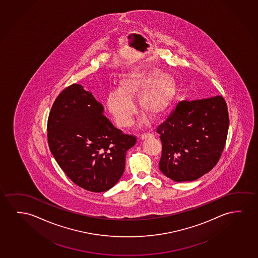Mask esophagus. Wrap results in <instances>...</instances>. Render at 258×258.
<instances>
[{
  "label": "esophagus",
  "mask_w": 258,
  "mask_h": 258,
  "mask_svg": "<svg viewBox=\"0 0 258 258\" xmlns=\"http://www.w3.org/2000/svg\"><path fill=\"white\" fill-rule=\"evenodd\" d=\"M152 134H150V133H144V134H142L141 135V138L143 140V139L149 138V137H152Z\"/></svg>",
  "instance_id": "1"
}]
</instances>
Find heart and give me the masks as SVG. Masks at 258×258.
Wrapping results in <instances>:
<instances>
[{"mask_svg":"<svg viewBox=\"0 0 258 258\" xmlns=\"http://www.w3.org/2000/svg\"><path fill=\"white\" fill-rule=\"evenodd\" d=\"M156 77V73L145 69L133 70L121 76L119 89L110 91L107 97L109 112L117 125H131L136 112L132 100L139 92L138 103L142 111L156 116L165 110L171 96V83L167 79L163 78L151 84Z\"/></svg>","mask_w":258,"mask_h":258,"instance_id":"heart-1","label":"heart"}]
</instances>
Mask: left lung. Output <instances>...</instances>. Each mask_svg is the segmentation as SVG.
<instances>
[{"label":"left lung","mask_w":258,"mask_h":258,"mask_svg":"<svg viewBox=\"0 0 258 258\" xmlns=\"http://www.w3.org/2000/svg\"><path fill=\"white\" fill-rule=\"evenodd\" d=\"M228 127L227 105L220 95L178 102L156 127L162 142L160 171L177 182L206 174L221 156Z\"/></svg>","instance_id":"1"}]
</instances>
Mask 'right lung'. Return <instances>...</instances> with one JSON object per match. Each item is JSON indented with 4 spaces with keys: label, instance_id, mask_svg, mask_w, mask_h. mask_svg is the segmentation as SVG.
<instances>
[{
    "label": "right lung",
    "instance_id": "1",
    "mask_svg": "<svg viewBox=\"0 0 258 258\" xmlns=\"http://www.w3.org/2000/svg\"><path fill=\"white\" fill-rule=\"evenodd\" d=\"M92 93L73 84L59 94L47 118L51 153L67 177L90 192H105L124 171L136 136L125 135L103 114Z\"/></svg>",
    "mask_w": 258,
    "mask_h": 258
}]
</instances>
